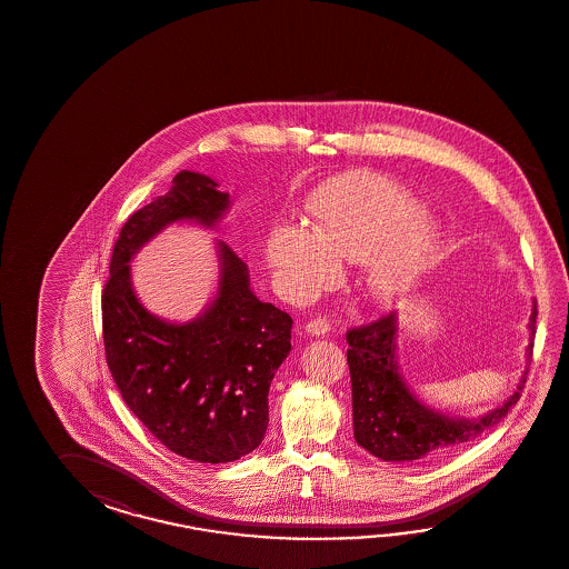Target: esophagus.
<instances>
[{"instance_id": "34e87169", "label": "esophagus", "mask_w": 569, "mask_h": 569, "mask_svg": "<svg viewBox=\"0 0 569 569\" xmlns=\"http://www.w3.org/2000/svg\"><path fill=\"white\" fill-rule=\"evenodd\" d=\"M331 330L330 319L328 318H316L311 321H307L305 331L311 333V336H326Z\"/></svg>"}]
</instances>
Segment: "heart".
Returning <instances> with one entry per match:
<instances>
[{
    "label": "heart",
    "mask_w": 569,
    "mask_h": 569,
    "mask_svg": "<svg viewBox=\"0 0 569 569\" xmlns=\"http://www.w3.org/2000/svg\"><path fill=\"white\" fill-rule=\"evenodd\" d=\"M316 231L301 226L272 229L266 256L278 280L295 297L330 284L338 258L367 262V287L379 301L410 291L428 264L437 233L416 214L410 194L375 173H352L319 188L309 202Z\"/></svg>",
    "instance_id": "b5f03b06"
}]
</instances>
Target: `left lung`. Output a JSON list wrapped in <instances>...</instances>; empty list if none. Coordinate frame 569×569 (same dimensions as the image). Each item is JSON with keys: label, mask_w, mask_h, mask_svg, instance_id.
Here are the masks:
<instances>
[{"label": "left lung", "mask_w": 569, "mask_h": 569, "mask_svg": "<svg viewBox=\"0 0 569 569\" xmlns=\"http://www.w3.org/2000/svg\"><path fill=\"white\" fill-rule=\"evenodd\" d=\"M537 305L530 316L529 357L535 346ZM397 316L379 319L346 331L348 367L352 381L355 438L370 455L393 462H430L476 440L506 413L522 396L527 375L502 408L476 420H455L423 408L403 383L396 360Z\"/></svg>", "instance_id": "1"}]
</instances>
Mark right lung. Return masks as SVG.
Masks as SVG:
<instances>
[{"label":"right lung","mask_w":569,"mask_h":569,"mask_svg":"<svg viewBox=\"0 0 569 569\" xmlns=\"http://www.w3.org/2000/svg\"><path fill=\"white\" fill-rule=\"evenodd\" d=\"M227 204L211 178L178 173L168 194L120 229L102 291L104 352L120 396L163 447L190 461L231 462L260 447L270 383L291 352L292 318L251 292L248 266L226 241L217 299L182 326L137 301L129 260L173 221L214 226Z\"/></svg>","instance_id":"right-lung-1"}]
</instances>
